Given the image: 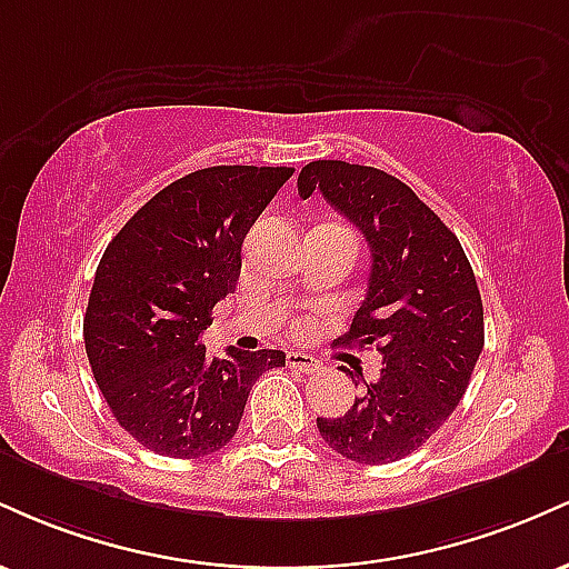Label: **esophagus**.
Returning a JSON list of instances; mask_svg holds the SVG:
<instances>
[{
    "instance_id": "1",
    "label": "esophagus",
    "mask_w": 569,
    "mask_h": 569,
    "mask_svg": "<svg viewBox=\"0 0 569 569\" xmlns=\"http://www.w3.org/2000/svg\"><path fill=\"white\" fill-rule=\"evenodd\" d=\"M289 367H291L293 371H302V375H312V371L321 369V363H318L312 356H307V352L291 350V352H289Z\"/></svg>"
}]
</instances>
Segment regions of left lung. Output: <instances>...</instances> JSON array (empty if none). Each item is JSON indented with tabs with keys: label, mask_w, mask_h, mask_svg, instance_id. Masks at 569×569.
Instances as JSON below:
<instances>
[{
	"label": "left lung",
	"mask_w": 569,
	"mask_h": 569,
	"mask_svg": "<svg viewBox=\"0 0 569 569\" xmlns=\"http://www.w3.org/2000/svg\"><path fill=\"white\" fill-rule=\"evenodd\" d=\"M297 187L305 200L318 189L367 238V299L337 345H375L382 356L380 377L342 417H318V430L352 462H396L452 415L485 348V307L471 262L457 234L380 168L316 160L302 168Z\"/></svg>",
	"instance_id": "1"
}]
</instances>
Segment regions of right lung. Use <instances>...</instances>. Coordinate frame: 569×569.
Returning a JSON list of instances; mask_svg holds the SVG:
<instances>
[{"label": "right lung", "mask_w": 569, "mask_h": 569, "mask_svg": "<svg viewBox=\"0 0 569 569\" xmlns=\"http://www.w3.org/2000/svg\"><path fill=\"white\" fill-rule=\"evenodd\" d=\"M293 168L213 166L160 189L98 262L84 350L122 428L149 452L202 457L238 433L248 393L283 350L200 342L213 305L234 291L240 248Z\"/></svg>", "instance_id": "add662e5"}]
</instances>
